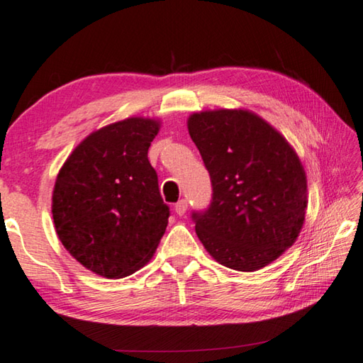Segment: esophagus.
Instances as JSON below:
<instances>
[{"instance_id": "34e87169", "label": "esophagus", "mask_w": 363, "mask_h": 363, "mask_svg": "<svg viewBox=\"0 0 363 363\" xmlns=\"http://www.w3.org/2000/svg\"><path fill=\"white\" fill-rule=\"evenodd\" d=\"M187 206H189V203H187V200H186V199H182V200L177 201V203L174 205V211H176L177 216H182V214L186 213Z\"/></svg>"}]
</instances>
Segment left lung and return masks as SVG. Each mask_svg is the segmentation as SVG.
Returning a JSON list of instances; mask_svg holds the SVG:
<instances>
[{
	"label": "left lung",
	"mask_w": 363,
	"mask_h": 363,
	"mask_svg": "<svg viewBox=\"0 0 363 363\" xmlns=\"http://www.w3.org/2000/svg\"><path fill=\"white\" fill-rule=\"evenodd\" d=\"M190 138L211 177V203L194 211L195 232L223 266L255 272L296 240L307 208V181L296 152L248 110L189 116Z\"/></svg>",
	"instance_id": "8db88e82"
}]
</instances>
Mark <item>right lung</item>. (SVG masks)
<instances>
[{
	"instance_id": "obj_1",
	"label": "right lung",
	"mask_w": 363,
	"mask_h": 363,
	"mask_svg": "<svg viewBox=\"0 0 363 363\" xmlns=\"http://www.w3.org/2000/svg\"><path fill=\"white\" fill-rule=\"evenodd\" d=\"M160 123L133 116L91 133L60 168L52 192L59 240L107 279L139 270L155 253L169 206L147 158Z\"/></svg>"
}]
</instances>
